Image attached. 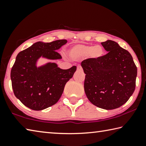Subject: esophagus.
<instances>
[{"instance_id":"obj_1","label":"esophagus","mask_w":146,"mask_h":146,"mask_svg":"<svg viewBox=\"0 0 146 146\" xmlns=\"http://www.w3.org/2000/svg\"><path fill=\"white\" fill-rule=\"evenodd\" d=\"M77 70H79V71H82V70H83V68H82V67H81V66L79 65V66H78Z\"/></svg>"}]
</instances>
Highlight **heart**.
Listing matches in <instances>:
<instances>
[{"instance_id": "1", "label": "heart", "mask_w": 146, "mask_h": 146, "mask_svg": "<svg viewBox=\"0 0 146 146\" xmlns=\"http://www.w3.org/2000/svg\"><path fill=\"white\" fill-rule=\"evenodd\" d=\"M69 54L73 59L89 56L91 58L97 60L103 56L104 50L100 45H77L70 48L69 51Z\"/></svg>"}]
</instances>
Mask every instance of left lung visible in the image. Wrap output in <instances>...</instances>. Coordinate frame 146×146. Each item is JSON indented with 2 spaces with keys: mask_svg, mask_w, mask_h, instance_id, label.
Wrapping results in <instances>:
<instances>
[{
  "mask_svg": "<svg viewBox=\"0 0 146 146\" xmlns=\"http://www.w3.org/2000/svg\"><path fill=\"white\" fill-rule=\"evenodd\" d=\"M107 52L97 59L81 62L86 74L84 88L94 105L104 110H113L128 101L135 89L137 68L128 51L117 42L101 43Z\"/></svg>",
  "mask_w": 146,
  "mask_h": 146,
  "instance_id": "obj_1",
  "label": "left lung"
}]
</instances>
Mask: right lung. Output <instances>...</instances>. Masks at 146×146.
<instances>
[{"instance_id": "obj_1", "label": "right lung", "mask_w": 146, "mask_h": 146, "mask_svg": "<svg viewBox=\"0 0 146 146\" xmlns=\"http://www.w3.org/2000/svg\"><path fill=\"white\" fill-rule=\"evenodd\" d=\"M66 42V40L38 42L18 54L11 71L12 88L16 98L27 108L42 110L55 104L61 98L76 66L63 70L56 63L38 66L37 62L40 58L60 60L62 58L57 50Z\"/></svg>"}]
</instances>
